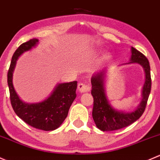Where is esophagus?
<instances>
[{
    "mask_svg": "<svg viewBox=\"0 0 160 160\" xmlns=\"http://www.w3.org/2000/svg\"><path fill=\"white\" fill-rule=\"evenodd\" d=\"M78 90L81 93H85V92H89L90 87L83 83H79L78 85Z\"/></svg>",
    "mask_w": 160,
    "mask_h": 160,
    "instance_id": "1",
    "label": "esophagus"
}]
</instances>
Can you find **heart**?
Segmentation results:
<instances>
[{"label": "heart", "instance_id": "b5f03b06", "mask_svg": "<svg viewBox=\"0 0 160 160\" xmlns=\"http://www.w3.org/2000/svg\"><path fill=\"white\" fill-rule=\"evenodd\" d=\"M109 58H110V56H109V55H108V54H105V55H103L102 57L101 62H106L109 59Z\"/></svg>", "mask_w": 160, "mask_h": 160}]
</instances>
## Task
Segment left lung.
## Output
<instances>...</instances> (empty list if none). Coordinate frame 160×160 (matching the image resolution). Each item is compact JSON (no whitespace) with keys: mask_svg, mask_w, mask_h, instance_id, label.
I'll use <instances>...</instances> for the list:
<instances>
[{"mask_svg":"<svg viewBox=\"0 0 160 160\" xmlns=\"http://www.w3.org/2000/svg\"><path fill=\"white\" fill-rule=\"evenodd\" d=\"M129 62L122 65L138 64L145 72V82L142 90V99L136 109L130 112L118 110L113 108L108 102L105 94V82L108 68H105L93 74L91 78L92 95L94 98L92 117L97 128L102 131H114L126 127L140 118L144 112L148 98L151 91L150 66L148 59L144 55L131 48ZM120 65V66H122Z\"/></svg>","mask_w":160,"mask_h":160,"instance_id":"8db88e82","label":"left lung"}]
</instances>
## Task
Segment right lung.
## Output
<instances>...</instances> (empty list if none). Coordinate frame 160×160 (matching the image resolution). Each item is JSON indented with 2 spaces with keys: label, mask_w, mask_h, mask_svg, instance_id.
<instances>
[{
  "label": "right lung",
  "mask_w": 160,
  "mask_h": 160,
  "mask_svg": "<svg viewBox=\"0 0 160 160\" xmlns=\"http://www.w3.org/2000/svg\"><path fill=\"white\" fill-rule=\"evenodd\" d=\"M38 44V39H31L21 44L13 55L8 73L10 98L14 112L27 124L35 129L52 131L58 129L68 116L70 106L76 98L77 82L58 84L51 95L39 102H23L14 88L13 72L20 56L31 50Z\"/></svg>",
  "instance_id": "obj_1"
}]
</instances>
